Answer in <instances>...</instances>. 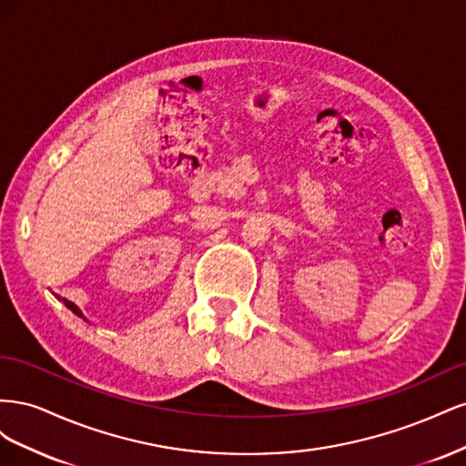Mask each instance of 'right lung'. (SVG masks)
Instances as JSON below:
<instances>
[{"label":"right lung","mask_w":466,"mask_h":466,"mask_svg":"<svg viewBox=\"0 0 466 466\" xmlns=\"http://www.w3.org/2000/svg\"><path fill=\"white\" fill-rule=\"evenodd\" d=\"M64 303H66V307H67V309H72V311H74L76 315H79V317H81V311L77 309V305H74L72 301H67V299H64Z\"/></svg>","instance_id":"add662e5"}]
</instances>
